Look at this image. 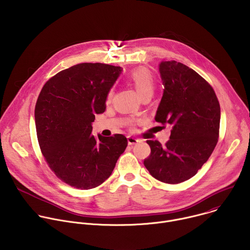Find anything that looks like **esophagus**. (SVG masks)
Masks as SVG:
<instances>
[{
  "label": "esophagus",
  "mask_w": 250,
  "mask_h": 250,
  "mask_svg": "<svg viewBox=\"0 0 250 250\" xmlns=\"http://www.w3.org/2000/svg\"><path fill=\"white\" fill-rule=\"evenodd\" d=\"M127 142H128V145L129 146H133V145H136V144H138L139 142V140L137 139V138H135V137H133V136H127Z\"/></svg>",
  "instance_id": "34e87169"
}]
</instances>
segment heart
I'll list each match as a JSON object with an SVG mask.
<instances>
[{"instance_id": "b5f03b06", "label": "heart", "mask_w": 250, "mask_h": 250, "mask_svg": "<svg viewBox=\"0 0 250 250\" xmlns=\"http://www.w3.org/2000/svg\"><path fill=\"white\" fill-rule=\"evenodd\" d=\"M128 79L141 98H144L146 96H152L156 87V80L148 70L145 68L136 69L129 73ZM113 95V89L109 90V92L106 93L105 96V101L109 103L112 100Z\"/></svg>"}]
</instances>
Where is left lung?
Instances as JSON below:
<instances>
[{
  "mask_svg": "<svg viewBox=\"0 0 250 250\" xmlns=\"http://www.w3.org/2000/svg\"><path fill=\"white\" fill-rule=\"evenodd\" d=\"M159 71L164 93L155 121L172 129L164 146L146 140L151 152L144 164L155 179L178 184L196 175L215 149L221 106L212 87L188 66L164 61Z\"/></svg>",
  "mask_w": 250,
  "mask_h": 250,
  "instance_id": "obj_1",
  "label": "left lung"
}]
</instances>
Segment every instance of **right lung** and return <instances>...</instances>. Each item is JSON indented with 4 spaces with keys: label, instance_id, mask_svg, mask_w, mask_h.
I'll use <instances>...</instances> for the list:
<instances>
[{
    "label": "right lung",
    "instance_id": "add662e5",
    "mask_svg": "<svg viewBox=\"0 0 250 250\" xmlns=\"http://www.w3.org/2000/svg\"><path fill=\"white\" fill-rule=\"evenodd\" d=\"M121 71L80 63L51 77L40 93L34 109L39 145L51 171L71 187L89 190L104 183L127 146L123 134H92L95 115L104 112L106 93Z\"/></svg>",
    "mask_w": 250,
    "mask_h": 250
}]
</instances>
